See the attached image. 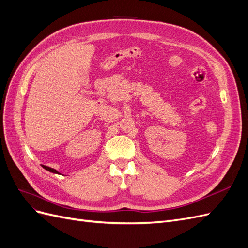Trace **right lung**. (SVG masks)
<instances>
[{
	"label": "right lung",
	"instance_id": "1",
	"mask_svg": "<svg viewBox=\"0 0 248 248\" xmlns=\"http://www.w3.org/2000/svg\"><path fill=\"white\" fill-rule=\"evenodd\" d=\"M42 168H43V169H46V170H48V171L55 172V174H59V171H58L57 170H55V169H51V168H49V167H46V166H42Z\"/></svg>",
	"mask_w": 248,
	"mask_h": 248
}]
</instances>
